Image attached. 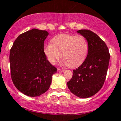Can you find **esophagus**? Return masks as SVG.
I'll list each match as a JSON object with an SVG mask.
<instances>
[{
    "label": "esophagus",
    "mask_w": 121,
    "mask_h": 121,
    "mask_svg": "<svg viewBox=\"0 0 121 121\" xmlns=\"http://www.w3.org/2000/svg\"><path fill=\"white\" fill-rule=\"evenodd\" d=\"M57 71H58V72H64V70L61 69H60V68H58Z\"/></svg>",
    "instance_id": "34e87169"
}]
</instances>
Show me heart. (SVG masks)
I'll return each instance as SVG.
<instances>
[{
  "instance_id": "b5f03b06",
  "label": "heart",
  "mask_w": 121,
  "mask_h": 121,
  "mask_svg": "<svg viewBox=\"0 0 121 121\" xmlns=\"http://www.w3.org/2000/svg\"><path fill=\"white\" fill-rule=\"evenodd\" d=\"M88 44L82 35L61 34L52 39V43L46 44L43 52L47 59L54 65L61 57L70 68L81 65L86 58Z\"/></svg>"
}]
</instances>
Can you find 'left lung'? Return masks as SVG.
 I'll return each mask as SVG.
<instances>
[{
  "mask_svg": "<svg viewBox=\"0 0 121 121\" xmlns=\"http://www.w3.org/2000/svg\"><path fill=\"white\" fill-rule=\"evenodd\" d=\"M85 38L88 44L86 59L74 70L72 79L67 83L71 92L81 98H87L100 91L106 79L110 53L104 41L90 30L78 31Z\"/></svg>",
  "mask_w": 121,
  "mask_h": 121,
  "instance_id": "obj_1",
  "label": "left lung"
}]
</instances>
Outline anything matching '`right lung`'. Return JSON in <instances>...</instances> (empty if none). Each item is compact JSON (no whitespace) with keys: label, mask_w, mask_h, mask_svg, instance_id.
Here are the masks:
<instances>
[{"label":"right lung","mask_w":121,"mask_h":121,"mask_svg":"<svg viewBox=\"0 0 121 121\" xmlns=\"http://www.w3.org/2000/svg\"><path fill=\"white\" fill-rule=\"evenodd\" d=\"M48 33L33 29L20 34L10 50L11 74L14 86L31 97L44 94L57 72L45 56L44 42Z\"/></svg>","instance_id":"1"}]
</instances>
